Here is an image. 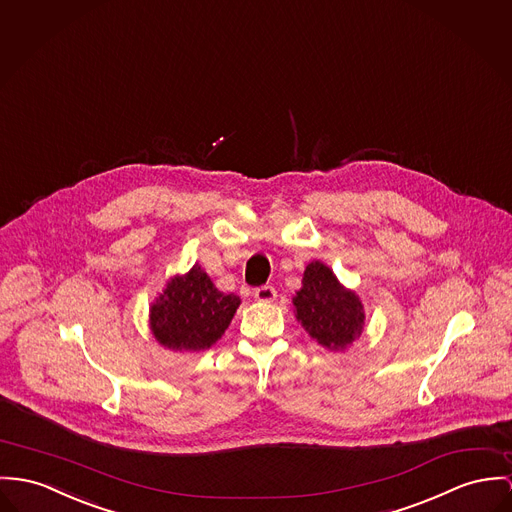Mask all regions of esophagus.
I'll return each instance as SVG.
<instances>
[{"label": "esophagus", "mask_w": 512, "mask_h": 512, "mask_svg": "<svg viewBox=\"0 0 512 512\" xmlns=\"http://www.w3.org/2000/svg\"><path fill=\"white\" fill-rule=\"evenodd\" d=\"M275 298V286H269V284H265V286H259V288H255V300H257V302H265V304H269V302H275Z\"/></svg>", "instance_id": "1"}]
</instances>
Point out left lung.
Segmentation results:
<instances>
[{"label": "left lung", "mask_w": 512, "mask_h": 512, "mask_svg": "<svg viewBox=\"0 0 512 512\" xmlns=\"http://www.w3.org/2000/svg\"><path fill=\"white\" fill-rule=\"evenodd\" d=\"M292 304L302 327L329 351H345L364 331L366 315L360 298L321 261L306 267Z\"/></svg>", "instance_id": "8db88e82"}]
</instances>
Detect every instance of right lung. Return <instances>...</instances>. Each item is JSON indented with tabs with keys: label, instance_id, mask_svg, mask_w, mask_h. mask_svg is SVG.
I'll use <instances>...</instances> for the list:
<instances>
[{
	"label": "right lung",
	"instance_id": "right-lung-1",
	"mask_svg": "<svg viewBox=\"0 0 512 512\" xmlns=\"http://www.w3.org/2000/svg\"><path fill=\"white\" fill-rule=\"evenodd\" d=\"M241 300L220 292L200 265L173 276L150 308V329L171 351L210 349L228 329Z\"/></svg>",
	"mask_w": 512,
	"mask_h": 512
}]
</instances>
